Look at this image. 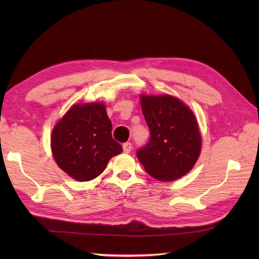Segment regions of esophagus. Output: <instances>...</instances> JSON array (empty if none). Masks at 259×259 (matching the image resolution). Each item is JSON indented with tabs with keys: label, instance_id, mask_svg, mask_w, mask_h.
I'll list each match as a JSON object with an SVG mask.
<instances>
[{
	"label": "esophagus",
	"instance_id": "1",
	"mask_svg": "<svg viewBox=\"0 0 259 259\" xmlns=\"http://www.w3.org/2000/svg\"><path fill=\"white\" fill-rule=\"evenodd\" d=\"M122 148H123V152L129 153L131 151V149H133V146H131L130 142H125V144H123Z\"/></svg>",
	"mask_w": 259,
	"mask_h": 259
}]
</instances>
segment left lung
<instances>
[{"label":"left lung","mask_w":259,"mask_h":259,"mask_svg":"<svg viewBox=\"0 0 259 259\" xmlns=\"http://www.w3.org/2000/svg\"><path fill=\"white\" fill-rule=\"evenodd\" d=\"M150 130L148 145L137 152L151 177L175 181L194 168L201 152V134L192 110L171 95H140Z\"/></svg>","instance_id":"8db88e82"}]
</instances>
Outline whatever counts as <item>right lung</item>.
I'll list each match as a JSON object with an SVG mask.
<instances>
[{"label": "right lung", "mask_w": 259, "mask_h": 259, "mask_svg": "<svg viewBox=\"0 0 259 259\" xmlns=\"http://www.w3.org/2000/svg\"><path fill=\"white\" fill-rule=\"evenodd\" d=\"M111 130L102 101L74 103L51 133V151L59 168L76 181L100 176L110 159L122 152Z\"/></svg>", "instance_id": "add662e5"}]
</instances>
